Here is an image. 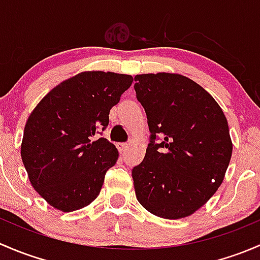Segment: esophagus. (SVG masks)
<instances>
[{
    "mask_svg": "<svg viewBox=\"0 0 260 260\" xmlns=\"http://www.w3.org/2000/svg\"><path fill=\"white\" fill-rule=\"evenodd\" d=\"M127 148H129V144H127V143H121V144H117V149H119L120 154H124V152H126Z\"/></svg>",
    "mask_w": 260,
    "mask_h": 260,
    "instance_id": "1",
    "label": "esophagus"
}]
</instances>
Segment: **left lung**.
<instances>
[{
  "mask_svg": "<svg viewBox=\"0 0 260 260\" xmlns=\"http://www.w3.org/2000/svg\"><path fill=\"white\" fill-rule=\"evenodd\" d=\"M134 89L148 117L145 157L133 168L138 202L154 215H191L223 181L233 145L213 96L178 74L136 75Z\"/></svg>",
  "mask_w": 260,
  "mask_h": 260,
  "instance_id": "obj_1",
  "label": "left lung"
}]
</instances>
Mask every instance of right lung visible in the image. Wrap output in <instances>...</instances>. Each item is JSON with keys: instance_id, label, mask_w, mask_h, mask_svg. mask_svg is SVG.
I'll return each mask as SVG.
<instances>
[{"instance_id": "right-lung-1", "label": "right lung", "mask_w": 260, "mask_h": 260, "mask_svg": "<svg viewBox=\"0 0 260 260\" xmlns=\"http://www.w3.org/2000/svg\"><path fill=\"white\" fill-rule=\"evenodd\" d=\"M130 75L86 71L61 82L31 112L21 157L34 189L51 207L74 211L98 198L119 151L103 134Z\"/></svg>"}]
</instances>
